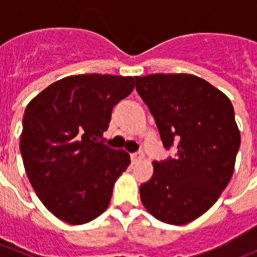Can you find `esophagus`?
I'll use <instances>...</instances> for the list:
<instances>
[{"label":"esophagus","instance_id":"esophagus-1","mask_svg":"<svg viewBox=\"0 0 257 257\" xmlns=\"http://www.w3.org/2000/svg\"><path fill=\"white\" fill-rule=\"evenodd\" d=\"M143 154L142 153H134V154H131V161H133V163H135V162H138V161H140V160H143Z\"/></svg>","mask_w":257,"mask_h":257}]
</instances>
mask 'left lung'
Listing matches in <instances>:
<instances>
[{
    "instance_id": "8db88e82",
    "label": "left lung",
    "mask_w": 257,
    "mask_h": 257,
    "mask_svg": "<svg viewBox=\"0 0 257 257\" xmlns=\"http://www.w3.org/2000/svg\"><path fill=\"white\" fill-rule=\"evenodd\" d=\"M136 91L154 117L166 149L154 161L140 198L156 219L172 225L196 220L217 201L234 171L240 134L229 97L194 74L135 77Z\"/></svg>"
}]
</instances>
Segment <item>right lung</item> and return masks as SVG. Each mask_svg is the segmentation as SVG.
<instances>
[{"mask_svg":"<svg viewBox=\"0 0 257 257\" xmlns=\"http://www.w3.org/2000/svg\"><path fill=\"white\" fill-rule=\"evenodd\" d=\"M134 77L61 78L27 105L20 153L29 183L58 219L81 225L108 207L130 154L103 144L113 106L133 92Z\"/></svg>","mask_w":257,"mask_h":257,"instance_id":"add662e5","label":"right lung"}]
</instances>
